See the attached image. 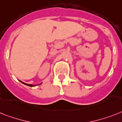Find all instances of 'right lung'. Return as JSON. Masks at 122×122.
I'll use <instances>...</instances> for the list:
<instances>
[{
    "instance_id": "right-lung-1",
    "label": "right lung",
    "mask_w": 122,
    "mask_h": 122,
    "mask_svg": "<svg viewBox=\"0 0 122 122\" xmlns=\"http://www.w3.org/2000/svg\"><path fill=\"white\" fill-rule=\"evenodd\" d=\"M21 81V83H23V84H24V85H27V86H36V85H41V83H40V84H39V85H31V84H27V83H24V82H23V81Z\"/></svg>"
}]
</instances>
